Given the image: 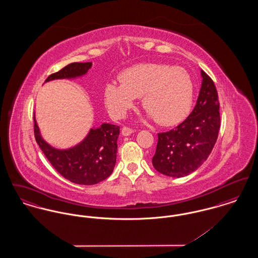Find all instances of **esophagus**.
Instances as JSON below:
<instances>
[{
	"instance_id": "1",
	"label": "esophagus",
	"mask_w": 258,
	"mask_h": 258,
	"mask_svg": "<svg viewBox=\"0 0 258 258\" xmlns=\"http://www.w3.org/2000/svg\"><path fill=\"white\" fill-rule=\"evenodd\" d=\"M133 133H134V131L131 127H127V126H123V130H122V135L123 136H128V135H132Z\"/></svg>"
}]
</instances>
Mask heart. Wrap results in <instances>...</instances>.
<instances>
[{
    "mask_svg": "<svg viewBox=\"0 0 258 258\" xmlns=\"http://www.w3.org/2000/svg\"><path fill=\"white\" fill-rule=\"evenodd\" d=\"M139 97L150 118L161 125H172L190 110L194 82L183 68L147 62L124 70L121 82L111 81L104 89L106 107L118 118L123 117Z\"/></svg>",
    "mask_w": 258,
    "mask_h": 258,
    "instance_id": "b5f03b06",
    "label": "heart"
}]
</instances>
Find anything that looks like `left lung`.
<instances>
[{"label": "left lung", "mask_w": 258, "mask_h": 258, "mask_svg": "<svg viewBox=\"0 0 258 258\" xmlns=\"http://www.w3.org/2000/svg\"><path fill=\"white\" fill-rule=\"evenodd\" d=\"M202 84L197 105L184 122L158 135L153 165L163 175L180 178L199 168L208 159L221 126L220 102L213 80L201 70Z\"/></svg>", "instance_id": "left-lung-1"}]
</instances>
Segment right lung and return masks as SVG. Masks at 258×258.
<instances>
[{"mask_svg":"<svg viewBox=\"0 0 258 258\" xmlns=\"http://www.w3.org/2000/svg\"><path fill=\"white\" fill-rule=\"evenodd\" d=\"M92 68V62H73L51 74L45 82L56 79L82 77ZM35 137L52 166L62 177L74 184H96L108 178L114 170L117 158V140L120 126L103 123L92 127L86 137L74 147L58 149L48 144L41 136L34 117Z\"/></svg>","mask_w":258,"mask_h":258,"instance_id":"add662e5","label":"right lung"}]
</instances>
